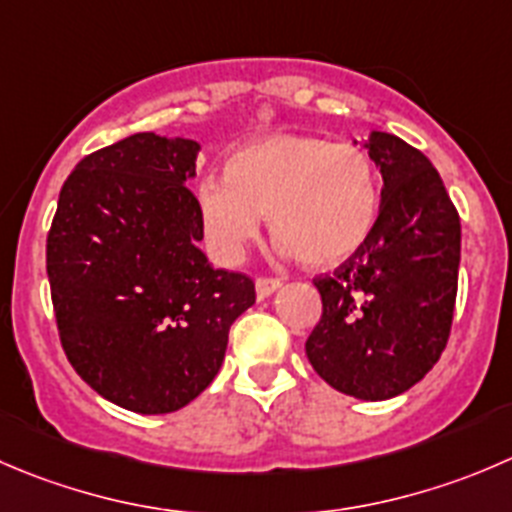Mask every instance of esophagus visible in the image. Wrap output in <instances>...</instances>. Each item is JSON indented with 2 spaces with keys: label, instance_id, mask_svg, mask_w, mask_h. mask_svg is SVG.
I'll return each mask as SVG.
<instances>
[{
  "label": "esophagus",
  "instance_id": "1",
  "mask_svg": "<svg viewBox=\"0 0 512 512\" xmlns=\"http://www.w3.org/2000/svg\"><path fill=\"white\" fill-rule=\"evenodd\" d=\"M282 282L280 280H272V277H257L255 280V292L260 300H265V297H270L272 292L280 290Z\"/></svg>",
  "mask_w": 512,
  "mask_h": 512
}]
</instances>
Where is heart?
Listing matches in <instances>:
<instances>
[{"label": "heart", "mask_w": 512, "mask_h": 512, "mask_svg": "<svg viewBox=\"0 0 512 512\" xmlns=\"http://www.w3.org/2000/svg\"><path fill=\"white\" fill-rule=\"evenodd\" d=\"M197 212L220 262L240 260L267 217L282 255L327 270L357 255L372 237L380 182L360 147L310 135H270L232 152L225 180H202Z\"/></svg>", "instance_id": "heart-1"}]
</instances>
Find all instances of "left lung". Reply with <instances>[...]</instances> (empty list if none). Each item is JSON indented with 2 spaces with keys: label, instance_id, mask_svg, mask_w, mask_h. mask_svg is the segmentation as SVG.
I'll return each mask as SVG.
<instances>
[{
  "label": "left lung",
  "instance_id": "obj_1",
  "mask_svg": "<svg viewBox=\"0 0 512 512\" xmlns=\"http://www.w3.org/2000/svg\"><path fill=\"white\" fill-rule=\"evenodd\" d=\"M365 147L382 175L370 240L315 277L322 317L305 342L317 375L357 400H390L428 375L448 342L460 267V217L428 157L388 132Z\"/></svg>",
  "mask_w": 512,
  "mask_h": 512
}]
</instances>
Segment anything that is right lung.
Segmentation results:
<instances>
[{
    "label": "right lung",
    "instance_id": "add662e5",
    "mask_svg": "<svg viewBox=\"0 0 512 512\" xmlns=\"http://www.w3.org/2000/svg\"><path fill=\"white\" fill-rule=\"evenodd\" d=\"M200 145L155 132L84 157L59 192L47 277L67 360L140 415L185 408L215 380L255 282L212 267L187 185Z\"/></svg>",
    "mask_w": 512,
    "mask_h": 512
}]
</instances>
